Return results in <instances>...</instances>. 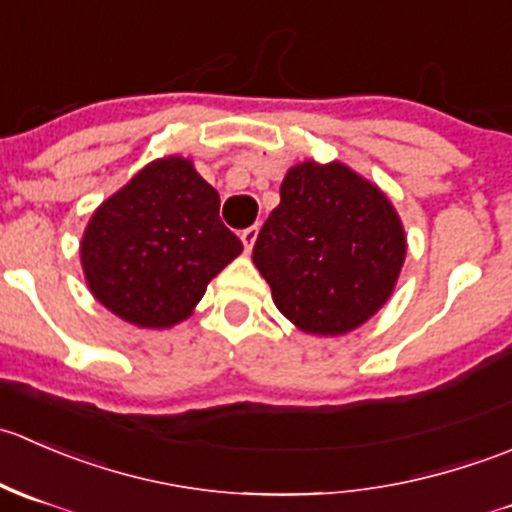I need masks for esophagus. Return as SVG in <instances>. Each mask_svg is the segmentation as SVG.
<instances>
[{
  "instance_id": "obj_1",
  "label": "esophagus",
  "mask_w": 512,
  "mask_h": 512,
  "mask_svg": "<svg viewBox=\"0 0 512 512\" xmlns=\"http://www.w3.org/2000/svg\"><path fill=\"white\" fill-rule=\"evenodd\" d=\"M240 240H242V245H245V252H250L252 245H255V240H257V225H252V227H247V230H242L240 232Z\"/></svg>"
}]
</instances>
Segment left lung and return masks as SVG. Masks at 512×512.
Here are the masks:
<instances>
[{"label": "left lung", "instance_id": "8db88e82", "mask_svg": "<svg viewBox=\"0 0 512 512\" xmlns=\"http://www.w3.org/2000/svg\"><path fill=\"white\" fill-rule=\"evenodd\" d=\"M404 260V225L391 200L339 160L289 168L280 205L252 247L277 309L319 337H339L374 317Z\"/></svg>", "mask_w": 512, "mask_h": 512}]
</instances>
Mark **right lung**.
Instances as JSON below:
<instances>
[{
  "label": "right lung",
  "mask_w": 512,
  "mask_h": 512,
  "mask_svg": "<svg viewBox=\"0 0 512 512\" xmlns=\"http://www.w3.org/2000/svg\"><path fill=\"white\" fill-rule=\"evenodd\" d=\"M242 252L220 220V195L188 158L138 170L103 200L81 237L91 294L116 317L168 329L193 314L208 282Z\"/></svg>",
  "instance_id": "obj_1"
}]
</instances>
